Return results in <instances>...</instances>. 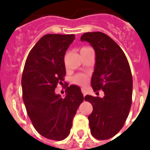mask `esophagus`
<instances>
[{
	"label": "esophagus",
	"instance_id": "obj_1",
	"mask_svg": "<svg viewBox=\"0 0 150 150\" xmlns=\"http://www.w3.org/2000/svg\"><path fill=\"white\" fill-rule=\"evenodd\" d=\"M82 94H83V96H86V90H85L84 89H82Z\"/></svg>",
	"mask_w": 150,
	"mask_h": 150
}]
</instances>
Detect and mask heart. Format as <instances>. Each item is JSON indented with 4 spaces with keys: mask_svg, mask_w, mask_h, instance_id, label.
Segmentation results:
<instances>
[{
    "mask_svg": "<svg viewBox=\"0 0 150 150\" xmlns=\"http://www.w3.org/2000/svg\"><path fill=\"white\" fill-rule=\"evenodd\" d=\"M86 48L88 47H82L81 50L86 49ZM88 81H89V77H88V75H85V74H79V75H75L72 79L73 83L79 85V86H84L88 82Z\"/></svg>",
    "mask_w": 150,
    "mask_h": 150,
    "instance_id": "b5f03b06",
    "label": "heart"
}]
</instances>
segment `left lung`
Returning <instances> with one entry per match:
<instances>
[{"instance_id":"8db88e82","label":"left lung","mask_w":150,"mask_h":150,"mask_svg":"<svg viewBox=\"0 0 150 150\" xmlns=\"http://www.w3.org/2000/svg\"><path fill=\"white\" fill-rule=\"evenodd\" d=\"M81 41L93 47L96 63L91 86L94 92L102 89L104 96L86 95L93 105L88 117L92 135L104 140L116 135L128 117L132 97V76L125 54L110 36L100 32L86 33Z\"/></svg>"}]
</instances>
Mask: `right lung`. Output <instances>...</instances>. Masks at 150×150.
<instances>
[{
    "mask_svg": "<svg viewBox=\"0 0 150 150\" xmlns=\"http://www.w3.org/2000/svg\"><path fill=\"white\" fill-rule=\"evenodd\" d=\"M75 35L47 34L30 50L22 77V98L34 128L49 139L68 137L78 108L83 101L79 87L71 85L62 98L55 93L63 84L64 54Z\"/></svg>",
    "mask_w": 150,
    "mask_h": 150,
    "instance_id": "right-lung-1",
    "label": "right lung"
}]
</instances>
